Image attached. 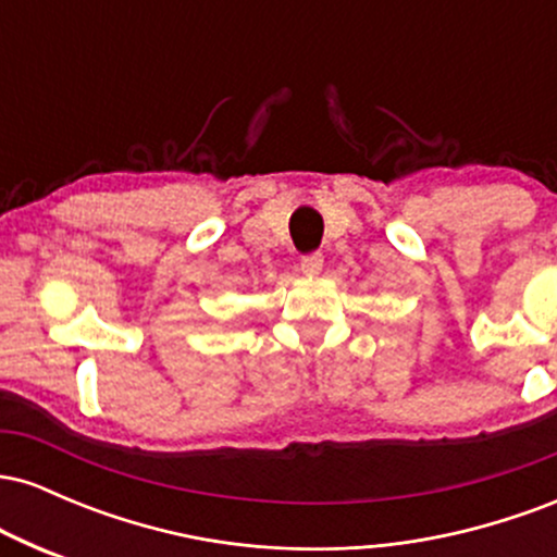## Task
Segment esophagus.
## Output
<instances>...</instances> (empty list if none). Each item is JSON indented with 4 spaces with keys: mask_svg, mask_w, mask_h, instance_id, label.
Here are the masks:
<instances>
[{
    "mask_svg": "<svg viewBox=\"0 0 557 557\" xmlns=\"http://www.w3.org/2000/svg\"><path fill=\"white\" fill-rule=\"evenodd\" d=\"M322 267H324L322 253H309V257L300 259V272H304L306 277H317V274L322 272Z\"/></svg>",
    "mask_w": 557,
    "mask_h": 557,
    "instance_id": "1",
    "label": "esophagus"
}]
</instances>
